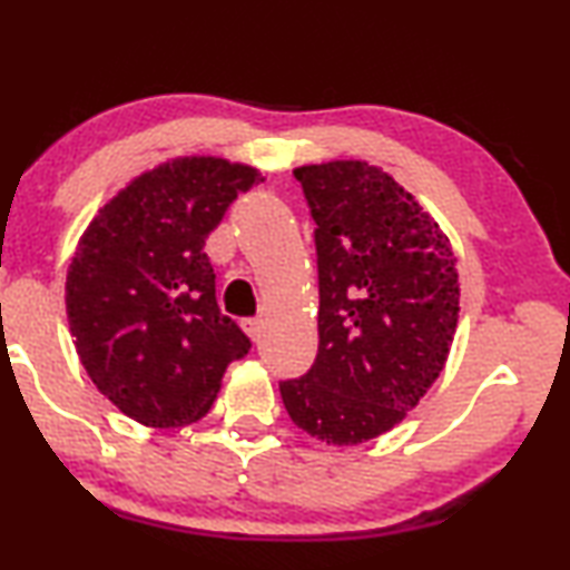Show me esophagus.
Returning a JSON list of instances; mask_svg holds the SVG:
<instances>
[{
  "label": "esophagus",
  "instance_id": "1",
  "mask_svg": "<svg viewBox=\"0 0 570 570\" xmlns=\"http://www.w3.org/2000/svg\"><path fill=\"white\" fill-rule=\"evenodd\" d=\"M243 331L250 335V341H261V333H263V320H258V317H250V320H245L243 323Z\"/></svg>",
  "mask_w": 570,
  "mask_h": 570
}]
</instances>
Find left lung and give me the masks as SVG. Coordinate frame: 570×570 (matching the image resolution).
I'll return each instance as SVG.
<instances>
[{"mask_svg":"<svg viewBox=\"0 0 570 570\" xmlns=\"http://www.w3.org/2000/svg\"><path fill=\"white\" fill-rule=\"evenodd\" d=\"M315 219L320 346L282 382L288 419L331 446L397 426L446 364L460 282L434 216L382 167L333 159L294 170Z\"/></svg>","mask_w":570,"mask_h":570,"instance_id":"8db88e82","label":"left lung"}]
</instances>
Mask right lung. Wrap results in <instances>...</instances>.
Wrapping results in <instances>:
<instances>
[{"label":"right lung","mask_w":570,"mask_h":570,"mask_svg":"<svg viewBox=\"0 0 570 570\" xmlns=\"http://www.w3.org/2000/svg\"><path fill=\"white\" fill-rule=\"evenodd\" d=\"M250 165L173 157L95 214L67 271V317L85 372L128 419L180 429L204 419L250 338L216 304L206 237L255 183Z\"/></svg>","instance_id":"right-lung-1"}]
</instances>
